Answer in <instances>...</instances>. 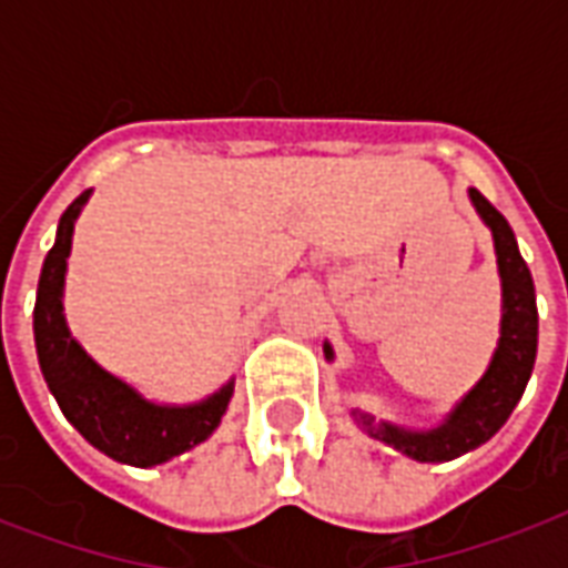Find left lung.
Listing matches in <instances>:
<instances>
[{"label":"left lung","instance_id":"obj_1","mask_svg":"<svg viewBox=\"0 0 568 568\" xmlns=\"http://www.w3.org/2000/svg\"><path fill=\"white\" fill-rule=\"evenodd\" d=\"M468 196L493 232L498 276H501V338L495 347L493 363L484 377L477 379L475 388L433 430H406L397 424L374 422V415L354 409V418L363 424L368 436L386 442L418 463H448L493 439L519 404L537 359L539 315L534 276L521 258L507 217L477 189H468ZM324 356L333 359V347L324 345Z\"/></svg>","mask_w":568,"mask_h":568}]
</instances>
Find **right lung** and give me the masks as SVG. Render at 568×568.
<instances>
[{
	"label": "right lung",
	"instance_id": "1",
	"mask_svg": "<svg viewBox=\"0 0 568 568\" xmlns=\"http://www.w3.org/2000/svg\"><path fill=\"white\" fill-rule=\"evenodd\" d=\"M84 191L67 205L55 244L43 258L34 301V345L49 392L61 413L93 448L126 466L150 468L180 457L205 442L221 424L232 397V379L205 400L168 406L146 400L126 379L105 372L73 338L64 318L67 258L73 247L75 217L88 203Z\"/></svg>",
	"mask_w": 568,
	"mask_h": 568
}]
</instances>
